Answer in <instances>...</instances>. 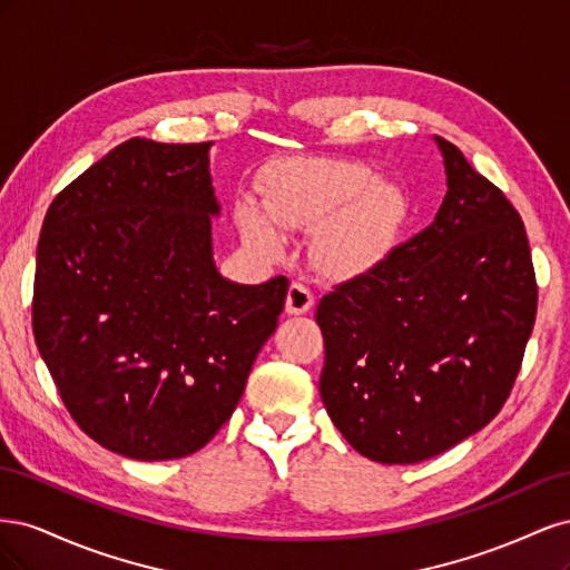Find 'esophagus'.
Segmentation results:
<instances>
[{"mask_svg":"<svg viewBox=\"0 0 570 570\" xmlns=\"http://www.w3.org/2000/svg\"><path fill=\"white\" fill-rule=\"evenodd\" d=\"M314 306V295L312 289L302 283H292L287 289V299H285V312L292 316H302L308 308Z\"/></svg>","mask_w":570,"mask_h":570,"instance_id":"obj_1","label":"esophagus"}]
</instances>
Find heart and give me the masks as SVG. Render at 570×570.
Instances as JSON below:
<instances>
[{"instance_id":"b5f03b06","label":"heart","mask_w":570,"mask_h":570,"mask_svg":"<svg viewBox=\"0 0 570 570\" xmlns=\"http://www.w3.org/2000/svg\"><path fill=\"white\" fill-rule=\"evenodd\" d=\"M264 210L239 204L237 220L252 247L281 254L279 230H312V258L331 278H354L377 266L400 237L409 214L404 193L375 180L364 164L306 157L278 166L268 178Z\"/></svg>"}]
</instances>
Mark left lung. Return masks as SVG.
Returning a JSON list of instances; mask_svg holds the SVG:
<instances>
[{"mask_svg": "<svg viewBox=\"0 0 570 570\" xmlns=\"http://www.w3.org/2000/svg\"><path fill=\"white\" fill-rule=\"evenodd\" d=\"M435 142L446 174L435 220L316 308L327 416L377 463H419L485 428L538 314L519 212L452 142Z\"/></svg>", "mask_w": 570, "mask_h": 570, "instance_id": "1", "label": "left lung"}]
</instances>
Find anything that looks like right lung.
I'll return each instance as SVG.
<instances>
[{
  "mask_svg": "<svg viewBox=\"0 0 570 570\" xmlns=\"http://www.w3.org/2000/svg\"><path fill=\"white\" fill-rule=\"evenodd\" d=\"M209 147L132 137L42 223L38 350L82 433L137 461L195 454L218 433L287 297L285 275L237 285L216 271Z\"/></svg>",
  "mask_w": 570,
  "mask_h": 570,
  "instance_id": "1",
  "label": "right lung"
}]
</instances>
